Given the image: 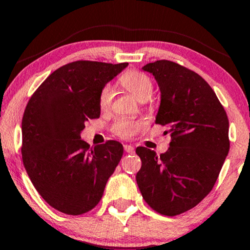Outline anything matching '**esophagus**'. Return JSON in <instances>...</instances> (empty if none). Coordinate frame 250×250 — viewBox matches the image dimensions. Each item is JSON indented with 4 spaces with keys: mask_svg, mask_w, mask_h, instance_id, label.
<instances>
[{
    "mask_svg": "<svg viewBox=\"0 0 250 250\" xmlns=\"http://www.w3.org/2000/svg\"><path fill=\"white\" fill-rule=\"evenodd\" d=\"M123 147H125V151L127 152V153H134V151H135V148H134V146L132 145H125L123 146Z\"/></svg>",
    "mask_w": 250,
    "mask_h": 250,
    "instance_id": "34e87169",
    "label": "esophagus"
}]
</instances>
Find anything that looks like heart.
Returning <instances> with one entry per match:
<instances>
[{"label":"heart","instance_id":"obj_1","mask_svg":"<svg viewBox=\"0 0 250 250\" xmlns=\"http://www.w3.org/2000/svg\"><path fill=\"white\" fill-rule=\"evenodd\" d=\"M119 81L121 84L130 91L139 102H145L151 97L153 91V84L151 79L145 73L139 71H129L120 76ZM113 97V88L109 84H106L99 92V107L102 109L107 108L111 105ZM141 125L131 120L121 119L114 125V132L123 138H129L139 130Z\"/></svg>","mask_w":250,"mask_h":250}]
</instances>
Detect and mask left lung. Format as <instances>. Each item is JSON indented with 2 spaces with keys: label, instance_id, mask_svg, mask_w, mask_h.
I'll use <instances>...</instances> for the list:
<instances>
[{
  "label": "left lung",
  "instance_id": "obj_1",
  "mask_svg": "<svg viewBox=\"0 0 250 250\" xmlns=\"http://www.w3.org/2000/svg\"><path fill=\"white\" fill-rule=\"evenodd\" d=\"M161 92L155 123L168 128L169 149L158 155L136 148L142 168L136 181L155 211L176 216L195 207L214 188L229 149V119L210 85L191 69L170 61L143 67Z\"/></svg>",
  "mask_w": 250,
  "mask_h": 250
}]
</instances>
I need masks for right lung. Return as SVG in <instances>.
<instances>
[{"label": "right lung", "instance_id": "obj_1", "mask_svg": "<svg viewBox=\"0 0 250 250\" xmlns=\"http://www.w3.org/2000/svg\"><path fill=\"white\" fill-rule=\"evenodd\" d=\"M128 66L78 61L62 66L39 86L21 122L24 167L46 204L67 215L91 210L123 154L108 141L90 147L84 122L101 115L99 92Z\"/></svg>", "mask_w": 250, "mask_h": 250}]
</instances>
